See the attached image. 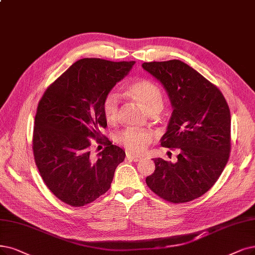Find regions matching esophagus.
I'll list each match as a JSON object with an SVG mask.
<instances>
[{
  "instance_id": "1",
  "label": "esophagus",
  "mask_w": 255,
  "mask_h": 255,
  "mask_svg": "<svg viewBox=\"0 0 255 255\" xmlns=\"http://www.w3.org/2000/svg\"><path fill=\"white\" fill-rule=\"evenodd\" d=\"M126 157L128 159H130V161H133V162H138L139 159L142 158V156H140V155H135V154H132V153H130V152L126 153Z\"/></svg>"
}]
</instances>
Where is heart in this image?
<instances>
[{
	"label": "heart",
	"instance_id": "1",
	"mask_svg": "<svg viewBox=\"0 0 255 255\" xmlns=\"http://www.w3.org/2000/svg\"><path fill=\"white\" fill-rule=\"evenodd\" d=\"M126 94L137 102L149 113H157L164 106L162 89L147 79H139L129 83ZM120 100L115 92H108L102 102V112L108 124H116L119 120ZM154 134L149 130L127 128L118 133L117 142L132 153L144 151L151 144Z\"/></svg>",
	"mask_w": 255,
	"mask_h": 255
}]
</instances>
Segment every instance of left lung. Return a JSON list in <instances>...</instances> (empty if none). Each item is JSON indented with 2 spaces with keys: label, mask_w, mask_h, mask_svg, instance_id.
Returning <instances> with one entry per match:
<instances>
[{
  "label": "left lung",
  "mask_w": 255,
  "mask_h": 255,
  "mask_svg": "<svg viewBox=\"0 0 255 255\" xmlns=\"http://www.w3.org/2000/svg\"><path fill=\"white\" fill-rule=\"evenodd\" d=\"M163 84L173 112L161 145L178 149L176 163L153 158L154 172L146 184L161 199L187 203L219 180L231 150L230 109L214 84L180 60L144 63Z\"/></svg>",
  "instance_id": "8db88e82"
}]
</instances>
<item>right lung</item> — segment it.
Returning <instances> with one entry per match:
<instances>
[{
    "label": "right lung",
    "instance_id": "1",
    "mask_svg": "<svg viewBox=\"0 0 255 255\" xmlns=\"http://www.w3.org/2000/svg\"><path fill=\"white\" fill-rule=\"evenodd\" d=\"M134 62L86 58L72 64L44 92L37 105L32 150L50 192L71 207L90 204L111 186L125 151L103 135L107 122L102 102ZM90 138L106 147L97 159Z\"/></svg>",
    "mask_w": 255,
    "mask_h": 255
}]
</instances>
